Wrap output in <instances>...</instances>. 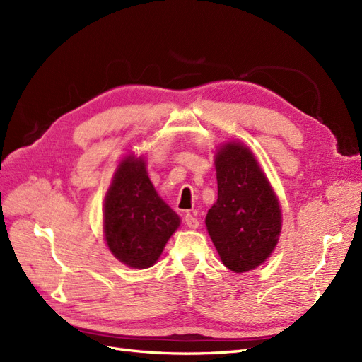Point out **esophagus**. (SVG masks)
Listing matches in <instances>:
<instances>
[{
	"instance_id": "obj_1",
	"label": "esophagus",
	"mask_w": 362,
	"mask_h": 362,
	"mask_svg": "<svg viewBox=\"0 0 362 362\" xmlns=\"http://www.w3.org/2000/svg\"><path fill=\"white\" fill-rule=\"evenodd\" d=\"M184 222H185V225H187L192 229H196V228L199 226V221L193 214H185L184 216Z\"/></svg>"
}]
</instances>
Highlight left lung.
<instances>
[{"mask_svg": "<svg viewBox=\"0 0 362 362\" xmlns=\"http://www.w3.org/2000/svg\"><path fill=\"white\" fill-rule=\"evenodd\" d=\"M217 201L205 225L223 264L235 273L261 266L281 234V208L250 149L225 144L216 154Z\"/></svg>", "mask_w": 362, "mask_h": 362, "instance_id": "8db88e82", "label": "left lung"}]
</instances>
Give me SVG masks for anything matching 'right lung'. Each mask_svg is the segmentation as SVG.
I'll list each match as a JSON object with an SVG mask.
<instances>
[{"label": "right lung", "instance_id": "right-lung-1", "mask_svg": "<svg viewBox=\"0 0 362 362\" xmlns=\"http://www.w3.org/2000/svg\"><path fill=\"white\" fill-rule=\"evenodd\" d=\"M180 217L157 194L144 157L127 156L104 199V237L125 266L148 269L160 258Z\"/></svg>", "mask_w": 362, "mask_h": 362}]
</instances>
